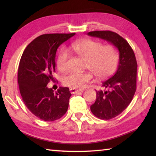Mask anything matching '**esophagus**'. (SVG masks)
<instances>
[{
	"label": "esophagus",
	"instance_id": "obj_1",
	"mask_svg": "<svg viewBox=\"0 0 156 156\" xmlns=\"http://www.w3.org/2000/svg\"><path fill=\"white\" fill-rule=\"evenodd\" d=\"M69 91L72 94H75L76 92H78L79 91H82L81 90H78V89H76V88H69Z\"/></svg>",
	"mask_w": 156,
	"mask_h": 156
}]
</instances>
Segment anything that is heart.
<instances>
[{
    "label": "heart",
    "instance_id": "heart-1",
    "mask_svg": "<svg viewBox=\"0 0 156 156\" xmlns=\"http://www.w3.org/2000/svg\"><path fill=\"white\" fill-rule=\"evenodd\" d=\"M70 50L87 61V67L93 72L95 76L103 78L110 75L117 68L119 53L113 45H104L101 42L90 39L73 44ZM69 54L63 49L57 58V67L61 71L67 68ZM92 74L90 71L84 72H70L62 79L63 84L71 88H81L90 82Z\"/></svg>",
    "mask_w": 156,
    "mask_h": 156
}]
</instances>
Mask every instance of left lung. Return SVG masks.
<instances>
[{
  "label": "left lung",
  "mask_w": 156,
  "mask_h": 156,
  "mask_svg": "<svg viewBox=\"0 0 156 156\" xmlns=\"http://www.w3.org/2000/svg\"><path fill=\"white\" fill-rule=\"evenodd\" d=\"M88 35L110 42L119 52L117 71L109 79L102 82L107 90H96L97 98L90 106L96 117L108 120L120 115L130 104L136 91L137 64L134 51L121 36L111 31H94Z\"/></svg>",
  "instance_id": "1"
}]
</instances>
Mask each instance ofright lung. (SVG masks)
I'll use <instances>...</instances> for the list:
<instances>
[{
    "mask_svg": "<svg viewBox=\"0 0 156 156\" xmlns=\"http://www.w3.org/2000/svg\"><path fill=\"white\" fill-rule=\"evenodd\" d=\"M76 34H50L39 36L23 51L18 69V84L23 101L33 114L45 121L60 119L68 110L72 95L60 87L55 94L47 85L55 72L59 46Z\"/></svg>",
    "mask_w": 156,
    "mask_h": 156,
    "instance_id": "right-lung-1",
    "label": "right lung"
}]
</instances>
